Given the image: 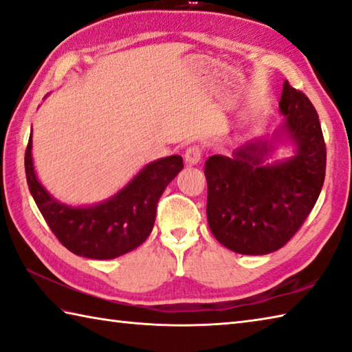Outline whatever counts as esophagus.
<instances>
[{
	"instance_id": "esophagus-1",
	"label": "esophagus",
	"mask_w": 352,
	"mask_h": 352,
	"mask_svg": "<svg viewBox=\"0 0 352 352\" xmlns=\"http://www.w3.org/2000/svg\"><path fill=\"white\" fill-rule=\"evenodd\" d=\"M204 155V148L199 147V145H193V147H188L187 151H185V162L188 165H196L201 162Z\"/></svg>"
}]
</instances>
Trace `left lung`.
<instances>
[{"instance_id": "1", "label": "left lung", "mask_w": 352, "mask_h": 352, "mask_svg": "<svg viewBox=\"0 0 352 352\" xmlns=\"http://www.w3.org/2000/svg\"><path fill=\"white\" fill-rule=\"evenodd\" d=\"M280 131L294 156L267 162L273 144L253 139L205 162L207 219L213 236L239 254H268L282 248L303 225L319 199L327 170V147L319 115L307 95L283 82Z\"/></svg>"}]
</instances>
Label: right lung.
<instances>
[{
    "label": "right lung",
    "mask_w": 352,
    "mask_h": 352,
    "mask_svg": "<svg viewBox=\"0 0 352 352\" xmlns=\"http://www.w3.org/2000/svg\"><path fill=\"white\" fill-rule=\"evenodd\" d=\"M25 177L45 222L73 254L115 258L138 248L153 230L157 201L184 168L173 155L145 165L115 196L89 207H70L49 195L38 181L32 159V133L24 156Z\"/></svg>",
    "instance_id": "obj_1"
}]
</instances>
